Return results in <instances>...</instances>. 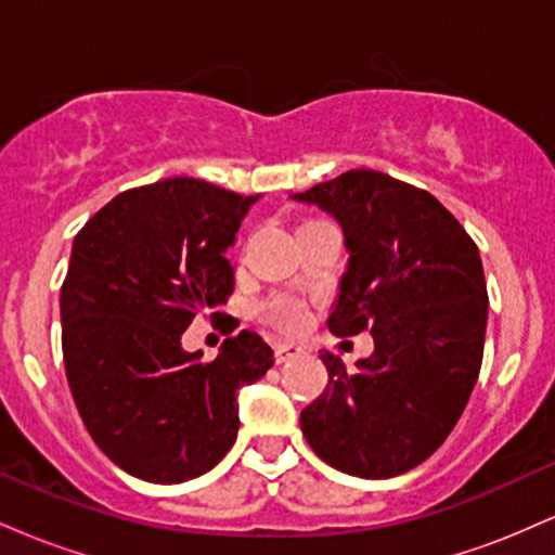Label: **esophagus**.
<instances>
[{"label": "esophagus", "mask_w": 555, "mask_h": 555, "mask_svg": "<svg viewBox=\"0 0 555 555\" xmlns=\"http://www.w3.org/2000/svg\"><path fill=\"white\" fill-rule=\"evenodd\" d=\"M297 354H302V347H297V344H276V347H273V358H276V362H286L297 358Z\"/></svg>", "instance_id": "obj_1"}]
</instances>
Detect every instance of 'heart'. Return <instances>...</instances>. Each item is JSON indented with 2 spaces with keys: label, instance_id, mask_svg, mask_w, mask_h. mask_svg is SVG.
Returning <instances> with one entry per match:
<instances>
[{
  "label": "heart",
  "instance_id": "1",
  "mask_svg": "<svg viewBox=\"0 0 555 555\" xmlns=\"http://www.w3.org/2000/svg\"><path fill=\"white\" fill-rule=\"evenodd\" d=\"M308 224H313V221H308ZM260 318L276 331H297L305 326V321H308V310H305V305L295 297L273 295L260 305Z\"/></svg>",
  "mask_w": 555,
  "mask_h": 555
}]
</instances>
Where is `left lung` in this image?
<instances>
[{
  "label": "left lung",
  "mask_w": 555,
  "mask_h": 555,
  "mask_svg": "<svg viewBox=\"0 0 555 555\" xmlns=\"http://www.w3.org/2000/svg\"><path fill=\"white\" fill-rule=\"evenodd\" d=\"M295 201L315 203L349 250L331 334L371 331L375 352L347 371L323 349L328 386L299 415L310 449L347 475L393 477L454 430L482 365L488 289L480 250L428 190L349 169Z\"/></svg>",
  "instance_id": "left-lung-1"
}]
</instances>
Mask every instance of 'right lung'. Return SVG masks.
<instances>
[{
	"label": "right lung",
	"mask_w": 555,
	"mask_h": 555,
	"mask_svg": "<svg viewBox=\"0 0 555 555\" xmlns=\"http://www.w3.org/2000/svg\"><path fill=\"white\" fill-rule=\"evenodd\" d=\"M253 201L171 177L112 197L75 234L60 297L67 384L95 446L140 480L216 467L237 438L240 388L273 365L253 331L214 360L180 344L201 310L234 292L224 253Z\"/></svg>",
	"instance_id": "1"
}]
</instances>
